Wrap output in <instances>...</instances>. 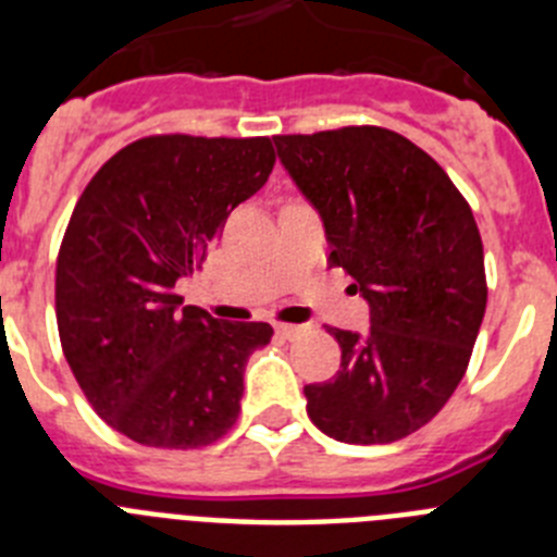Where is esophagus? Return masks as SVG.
Listing matches in <instances>:
<instances>
[{"label":"esophagus","mask_w":557,"mask_h":557,"mask_svg":"<svg viewBox=\"0 0 557 557\" xmlns=\"http://www.w3.org/2000/svg\"><path fill=\"white\" fill-rule=\"evenodd\" d=\"M275 334L293 339L298 337V334H304V326H298V323H275Z\"/></svg>","instance_id":"34e87169"}]
</instances>
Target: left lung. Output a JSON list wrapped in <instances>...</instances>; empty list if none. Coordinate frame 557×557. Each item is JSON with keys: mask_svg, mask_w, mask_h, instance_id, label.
Wrapping results in <instances>:
<instances>
[{"mask_svg": "<svg viewBox=\"0 0 557 557\" xmlns=\"http://www.w3.org/2000/svg\"><path fill=\"white\" fill-rule=\"evenodd\" d=\"M321 214L332 264L371 307L366 334L329 329L339 371L307 385V412L343 444H393L432 421L469 368L488 287L480 228L432 156L387 127L275 136Z\"/></svg>", "mask_w": 557, "mask_h": 557, "instance_id": "8db88e82", "label": "left lung"}]
</instances>
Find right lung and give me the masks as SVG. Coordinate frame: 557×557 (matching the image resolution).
I'll list each match as a JSON object with an SVG mask.
<instances>
[{"label": "right lung", "instance_id": "obj_1", "mask_svg": "<svg viewBox=\"0 0 557 557\" xmlns=\"http://www.w3.org/2000/svg\"><path fill=\"white\" fill-rule=\"evenodd\" d=\"M273 141L147 136L100 166L55 270L58 332L97 416L141 446L200 449L239 416L250 354L270 323H223L175 284L273 172Z\"/></svg>", "mask_w": 557, "mask_h": 557}]
</instances>
